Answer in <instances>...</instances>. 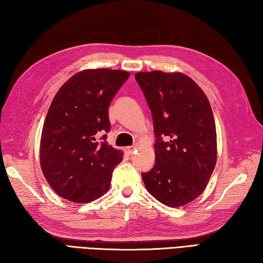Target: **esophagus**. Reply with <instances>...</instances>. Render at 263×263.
Here are the masks:
<instances>
[{
	"instance_id": "1",
	"label": "esophagus",
	"mask_w": 263,
	"mask_h": 263,
	"mask_svg": "<svg viewBox=\"0 0 263 263\" xmlns=\"http://www.w3.org/2000/svg\"><path fill=\"white\" fill-rule=\"evenodd\" d=\"M136 148H137V146H136V145H134V146H128V147H126V148H125V152H126V153H128V154H133V153H134V151H136Z\"/></svg>"
}]
</instances>
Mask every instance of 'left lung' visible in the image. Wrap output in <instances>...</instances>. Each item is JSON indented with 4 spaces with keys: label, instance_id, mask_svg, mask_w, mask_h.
I'll use <instances>...</instances> for the list:
<instances>
[{
    "label": "left lung",
    "instance_id": "obj_1",
    "mask_svg": "<svg viewBox=\"0 0 263 263\" xmlns=\"http://www.w3.org/2000/svg\"><path fill=\"white\" fill-rule=\"evenodd\" d=\"M152 112L155 163L142 178L147 192L177 208L205 190L217 162V133L206 95L181 72H137Z\"/></svg>",
    "mask_w": 263,
    "mask_h": 263
}]
</instances>
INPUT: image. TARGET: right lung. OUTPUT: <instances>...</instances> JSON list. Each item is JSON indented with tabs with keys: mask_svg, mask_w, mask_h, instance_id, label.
<instances>
[{
	"mask_svg": "<svg viewBox=\"0 0 263 263\" xmlns=\"http://www.w3.org/2000/svg\"><path fill=\"white\" fill-rule=\"evenodd\" d=\"M128 77L127 71L104 68L83 70L53 99L42 130L40 160L47 183L63 199L88 203L110 189L122 153L105 141L108 110Z\"/></svg>",
	"mask_w": 263,
	"mask_h": 263,
	"instance_id": "obj_1",
	"label": "right lung"
}]
</instances>
